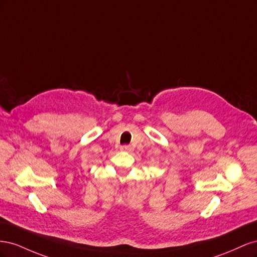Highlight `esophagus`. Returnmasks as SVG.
Segmentation results:
<instances>
[{
    "instance_id": "1",
    "label": "esophagus",
    "mask_w": 257,
    "mask_h": 257,
    "mask_svg": "<svg viewBox=\"0 0 257 257\" xmlns=\"http://www.w3.org/2000/svg\"><path fill=\"white\" fill-rule=\"evenodd\" d=\"M121 150L122 151H131L132 147L127 146V145H123V146H121Z\"/></svg>"
}]
</instances>
